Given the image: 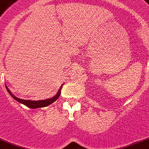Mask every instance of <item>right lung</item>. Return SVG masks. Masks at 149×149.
Masks as SVG:
<instances>
[{
  "mask_svg": "<svg viewBox=\"0 0 149 149\" xmlns=\"http://www.w3.org/2000/svg\"><path fill=\"white\" fill-rule=\"evenodd\" d=\"M63 87V85L60 87V89L58 90V92L54 96L53 98H48V99H45V100H40V101H32V100H23L21 99V98H19L16 96H14L12 94V92L9 90V88H7V86H6V88H7V92L8 93L12 96V98H14L16 101H17L19 103L22 104H24V105L27 106L29 108H32V109H35V108H38V107H46V106L50 105L51 104L54 103V102H55L57 98H59L60 95H61V88Z\"/></svg>",
  "mask_w": 149,
  "mask_h": 149,
  "instance_id": "right-lung-1",
  "label": "right lung"
}]
</instances>
